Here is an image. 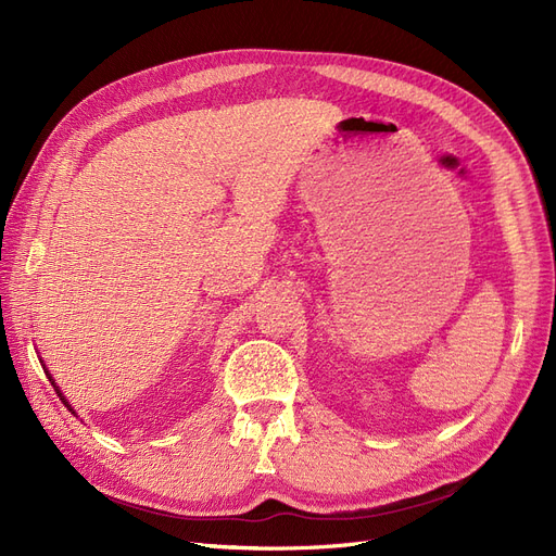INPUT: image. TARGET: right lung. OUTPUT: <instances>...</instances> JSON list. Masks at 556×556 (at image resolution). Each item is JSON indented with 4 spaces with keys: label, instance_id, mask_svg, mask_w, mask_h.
Here are the masks:
<instances>
[{
    "label": "right lung",
    "instance_id": "right-lung-1",
    "mask_svg": "<svg viewBox=\"0 0 556 556\" xmlns=\"http://www.w3.org/2000/svg\"><path fill=\"white\" fill-rule=\"evenodd\" d=\"M41 366H43V371H46V376H48V380H50V382H53V387H55V392H58V396H60V399H62V403H64V406H66V408H70V410H72V413H74V415H76V410H74V408H72V403H70V401H66V396H64V394H62V390H60V387H58V382H55V380H53V376H50V374H48V368H46V364H43V359H41Z\"/></svg>",
    "mask_w": 556,
    "mask_h": 556
}]
</instances>
